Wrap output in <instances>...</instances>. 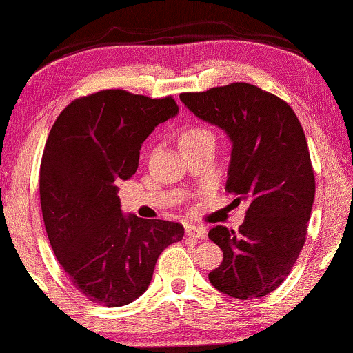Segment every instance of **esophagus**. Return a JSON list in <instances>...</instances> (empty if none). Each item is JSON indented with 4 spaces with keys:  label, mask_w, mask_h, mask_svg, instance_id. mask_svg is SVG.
Listing matches in <instances>:
<instances>
[{
    "label": "esophagus",
    "mask_w": 353,
    "mask_h": 353,
    "mask_svg": "<svg viewBox=\"0 0 353 353\" xmlns=\"http://www.w3.org/2000/svg\"><path fill=\"white\" fill-rule=\"evenodd\" d=\"M185 234L189 236V238H194V239H203L205 238V230L200 228V226H195V225H187L185 226Z\"/></svg>",
    "instance_id": "1"
}]
</instances>
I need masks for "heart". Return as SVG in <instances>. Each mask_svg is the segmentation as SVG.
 Segmentation results:
<instances>
[{
  "mask_svg": "<svg viewBox=\"0 0 353 353\" xmlns=\"http://www.w3.org/2000/svg\"><path fill=\"white\" fill-rule=\"evenodd\" d=\"M212 135L208 130H205L202 127H192L189 130L184 132V135H182L181 141L182 140H197V138H202V137H208Z\"/></svg>",
  "mask_w": 353,
  "mask_h": 353,
  "instance_id": "obj_1",
  "label": "heart"
}]
</instances>
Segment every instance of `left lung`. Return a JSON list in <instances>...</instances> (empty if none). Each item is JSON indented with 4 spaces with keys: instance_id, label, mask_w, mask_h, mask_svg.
Here are the masks:
<instances>
[{
    "instance_id": "1",
    "label": "left lung",
    "mask_w": 353,
    "mask_h": 353,
    "mask_svg": "<svg viewBox=\"0 0 353 353\" xmlns=\"http://www.w3.org/2000/svg\"><path fill=\"white\" fill-rule=\"evenodd\" d=\"M181 101L230 137L226 190L249 203L238 231H208L223 251L210 283L238 300L269 295L300 256L314 202V171L300 120L287 102L249 83L182 92Z\"/></svg>"
}]
</instances>
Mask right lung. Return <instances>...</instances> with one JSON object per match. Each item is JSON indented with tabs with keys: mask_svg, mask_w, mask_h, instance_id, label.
<instances>
[{
	"mask_svg": "<svg viewBox=\"0 0 353 353\" xmlns=\"http://www.w3.org/2000/svg\"><path fill=\"white\" fill-rule=\"evenodd\" d=\"M179 112L163 99L104 89L58 115L40 163V207L50 246L88 300L125 306L148 288L159 254L184 236L174 221L125 216L117 182L135 174L156 125Z\"/></svg>",
	"mask_w": 353,
	"mask_h": 353,
	"instance_id": "right-lung-1",
	"label": "right lung"
}]
</instances>
